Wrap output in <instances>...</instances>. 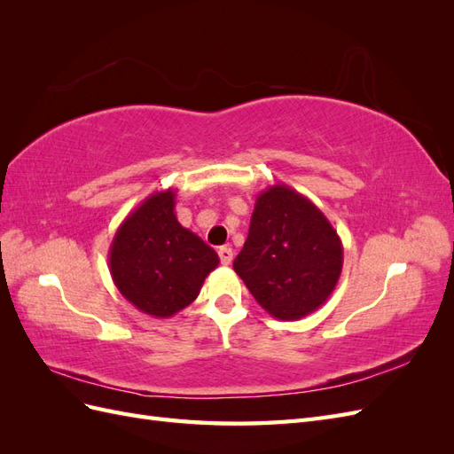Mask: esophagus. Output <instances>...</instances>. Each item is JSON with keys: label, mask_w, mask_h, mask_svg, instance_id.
Instances as JSON below:
<instances>
[{"label": "esophagus", "mask_w": 454, "mask_h": 454, "mask_svg": "<svg viewBox=\"0 0 454 454\" xmlns=\"http://www.w3.org/2000/svg\"><path fill=\"white\" fill-rule=\"evenodd\" d=\"M217 254H219V259H222L223 265H231V261H232V248H229V246H223V248L217 250Z\"/></svg>", "instance_id": "obj_1"}]
</instances>
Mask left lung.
<instances>
[{
  "label": "left lung",
  "mask_w": 454,
  "mask_h": 454,
  "mask_svg": "<svg viewBox=\"0 0 454 454\" xmlns=\"http://www.w3.org/2000/svg\"><path fill=\"white\" fill-rule=\"evenodd\" d=\"M232 269L277 320H299L333 294L342 242L324 212L284 184L257 195L248 239Z\"/></svg>",
  "instance_id": "left-lung-1"
}]
</instances>
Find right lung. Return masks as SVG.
<instances>
[{"mask_svg": "<svg viewBox=\"0 0 454 454\" xmlns=\"http://www.w3.org/2000/svg\"><path fill=\"white\" fill-rule=\"evenodd\" d=\"M174 206V189L149 195L119 225L107 254L121 295L155 318H170L193 303L219 265L210 246L177 222Z\"/></svg>", "mask_w": 454, "mask_h": 454, "instance_id": "add662e5", "label": "right lung"}]
</instances>
